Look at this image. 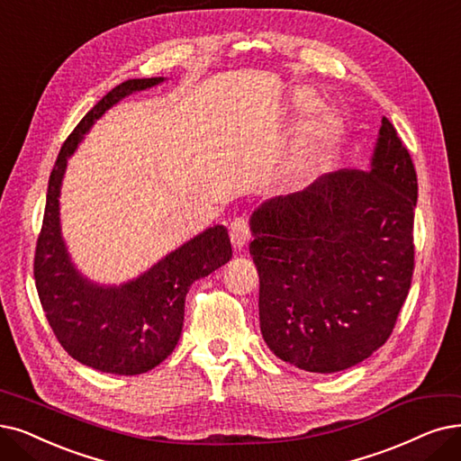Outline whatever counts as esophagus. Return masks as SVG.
Listing matches in <instances>:
<instances>
[{"mask_svg":"<svg viewBox=\"0 0 461 461\" xmlns=\"http://www.w3.org/2000/svg\"><path fill=\"white\" fill-rule=\"evenodd\" d=\"M229 234H230V242L236 249H244L251 238V230H249V223L244 217H236L230 227H229Z\"/></svg>","mask_w":461,"mask_h":461,"instance_id":"1","label":"esophagus"}]
</instances>
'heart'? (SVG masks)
<instances>
[{"instance_id": "1", "label": "heart", "mask_w": 461, "mask_h": 461, "mask_svg": "<svg viewBox=\"0 0 461 461\" xmlns=\"http://www.w3.org/2000/svg\"><path fill=\"white\" fill-rule=\"evenodd\" d=\"M330 138V128H329V122L327 121H320L314 128V132H312V140H314L316 143H323L325 140Z\"/></svg>"}]
</instances>
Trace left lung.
<instances>
[{
  "mask_svg": "<svg viewBox=\"0 0 461 461\" xmlns=\"http://www.w3.org/2000/svg\"><path fill=\"white\" fill-rule=\"evenodd\" d=\"M416 170L382 117L369 170L321 176L251 213L259 320L276 357L349 369L390 339L414 270Z\"/></svg>",
  "mask_w": 461,
  "mask_h": 461,
  "instance_id": "obj_1",
  "label": "left lung"
}]
</instances>
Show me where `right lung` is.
Segmentation results:
<instances>
[{
  "label": "right lung",
  "instance_id": "1",
  "mask_svg": "<svg viewBox=\"0 0 461 461\" xmlns=\"http://www.w3.org/2000/svg\"><path fill=\"white\" fill-rule=\"evenodd\" d=\"M162 81L164 77H151L121 83L68 136L49 177L43 227L35 248V287L54 335L73 359L109 375H141L167 359L181 337L189 287L232 257L227 229L213 225L121 285L90 282L71 263L59 200L68 158L109 107Z\"/></svg>",
  "mask_w": 461,
  "mask_h": 461
}]
</instances>
